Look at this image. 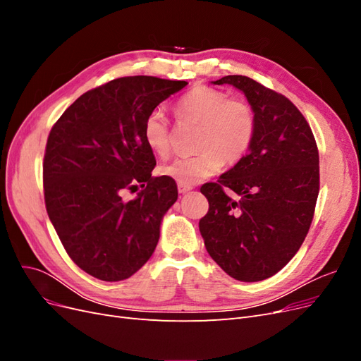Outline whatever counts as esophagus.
Wrapping results in <instances>:
<instances>
[{"instance_id":"34e87169","label":"esophagus","mask_w":361,"mask_h":361,"mask_svg":"<svg viewBox=\"0 0 361 361\" xmlns=\"http://www.w3.org/2000/svg\"><path fill=\"white\" fill-rule=\"evenodd\" d=\"M191 190H192V185H182V183L178 185L179 194H185V192H188V191H191Z\"/></svg>"}]
</instances>
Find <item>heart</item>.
Here are the masks:
<instances>
[{
  "label": "heart",
  "mask_w": 361,
  "mask_h": 361,
  "mask_svg": "<svg viewBox=\"0 0 361 361\" xmlns=\"http://www.w3.org/2000/svg\"><path fill=\"white\" fill-rule=\"evenodd\" d=\"M176 110L182 118L200 123L195 140L199 152L164 164L159 167L162 176L182 185H194L220 170L223 161L235 164L247 154L256 130L253 106L247 101L228 97L212 87L197 85L180 97ZM143 138L154 154L169 155V120L158 108L145 120Z\"/></svg>",
  "instance_id": "obj_1"
}]
</instances>
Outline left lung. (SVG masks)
I'll list each match as a JSON object with an SVG mask.
<instances>
[{
  "instance_id": "left-lung-1",
  "label": "left lung",
  "mask_w": 361,
  "mask_h": 361,
  "mask_svg": "<svg viewBox=\"0 0 361 361\" xmlns=\"http://www.w3.org/2000/svg\"><path fill=\"white\" fill-rule=\"evenodd\" d=\"M231 84L253 106L256 130L248 154L204 183L209 211L199 223L209 256L239 281H260L277 272L300 250L319 194V154L307 120L286 96L243 75ZM238 194L233 201L224 192Z\"/></svg>"
}]
</instances>
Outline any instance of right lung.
Listing matches in <instances>:
<instances>
[{"mask_svg": "<svg viewBox=\"0 0 361 361\" xmlns=\"http://www.w3.org/2000/svg\"><path fill=\"white\" fill-rule=\"evenodd\" d=\"M187 81L123 76L85 92L52 126L43 158L49 220L69 257L104 281L129 279L154 253L176 182L152 176L149 113ZM144 188L129 202L125 189Z\"/></svg>", "mask_w": 361, "mask_h": 361, "instance_id": "add662e5", "label": "right lung"}]
</instances>
